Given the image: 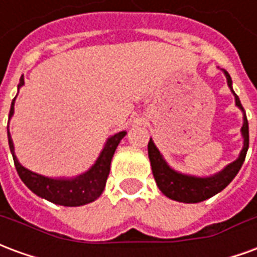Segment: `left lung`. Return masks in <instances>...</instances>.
Listing matches in <instances>:
<instances>
[{
    "instance_id": "8db88e82",
    "label": "left lung",
    "mask_w": 257,
    "mask_h": 257,
    "mask_svg": "<svg viewBox=\"0 0 257 257\" xmlns=\"http://www.w3.org/2000/svg\"><path fill=\"white\" fill-rule=\"evenodd\" d=\"M224 74H226L227 84H228L230 89L235 96V104L243 111V125L242 129H241L243 136L242 151H241L237 161L230 164L228 167L224 168L221 172H219L215 176L194 178V176H187V175L175 172L173 169L168 167V164L164 161V158L160 154L158 149L154 146L153 140L150 139V142H149V158H150L151 162L153 175H154V179H156L157 186L160 187V190L167 195L168 198L175 199V201H179V202H187V204H195V202L205 201V199L213 197L215 194L220 193L224 187H227L232 179L237 176V173L239 172V169L242 167L249 147L248 118H246L245 110H243L242 104L239 101V97L232 90L231 77L228 75L226 70H224Z\"/></svg>"
}]
</instances>
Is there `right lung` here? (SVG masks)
I'll return each instance as SVG.
<instances>
[{
  "label": "right lung",
  "instance_id": "1",
  "mask_svg": "<svg viewBox=\"0 0 257 257\" xmlns=\"http://www.w3.org/2000/svg\"><path fill=\"white\" fill-rule=\"evenodd\" d=\"M23 84H25V78L22 77L19 82V88ZM15 99L12 100V104H11L9 117H12V114H14ZM125 135H126V132H119V134L111 136L110 139L107 140L106 146H104V149L101 151L100 157L97 158L95 165L90 168L86 173L81 175L78 178L71 179V180L49 179L26 169L25 167L20 165L19 161L15 157L14 143H12V139L9 136V131L8 142L18 175L22 179V182L33 193L40 195L42 198L48 199V201H51L53 204L63 205V206H79V205L89 204L92 201H95L103 193L107 178H108V173H110L111 158L114 156V153H115L118 143L121 142V139Z\"/></svg>",
  "mask_w": 257,
  "mask_h": 257
}]
</instances>
